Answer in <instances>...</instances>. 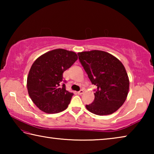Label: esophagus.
Masks as SVG:
<instances>
[{
    "instance_id": "obj_1",
    "label": "esophagus",
    "mask_w": 154,
    "mask_h": 154,
    "mask_svg": "<svg viewBox=\"0 0 154 154\" xmlns=\"http://www.w3.org/2000/svg\"><path fill=\"white\" fill-rule=\"evenodd\" d=\"M77 94H79V95L83 94V90H79V92H77Z\"/></svg>"
}]
</instances>
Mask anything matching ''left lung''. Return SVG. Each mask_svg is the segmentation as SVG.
I'll use <instances>...</instances> for the list:
<instances>
[{"label": "left lung", "instance_id": "left-lung-1", "mask_svg": "<svg viewBox=\"0 0 154 154\" xmlns=\"http://www.w3.org/2000/svg\"><path fill=\"white\" fill-rule=\"evenodd\" d=\"M77 54L91 82L97 87L94 100L86 105V109L98 116L113 113L124 103L129 91V79L123 64L104 51Z\"/></svg>", "mask_w": 154, "mask_h": 154}]
</instances>
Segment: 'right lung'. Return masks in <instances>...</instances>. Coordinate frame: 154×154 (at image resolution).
Listing matches in <instances>:
<instances>
[{
	"instance_id": "right-lung-1",
	"label": "right lung",
	"mask_w": 154,
	"mask_h": 154,
	"mask_svg": "<svg viewBox=\"0 0 154 154\" xmlns=\"http://www.w3.org/2000/svg\"><path fill=\"white\" fill-rule=\"evenodd\" d=\"M78 58L74 51L56 49L43 54L31 66L27 78V89L31 100L47 113L64 111L73 93L66 90L63 72Z\"/></svg>"
}]
</instances>
